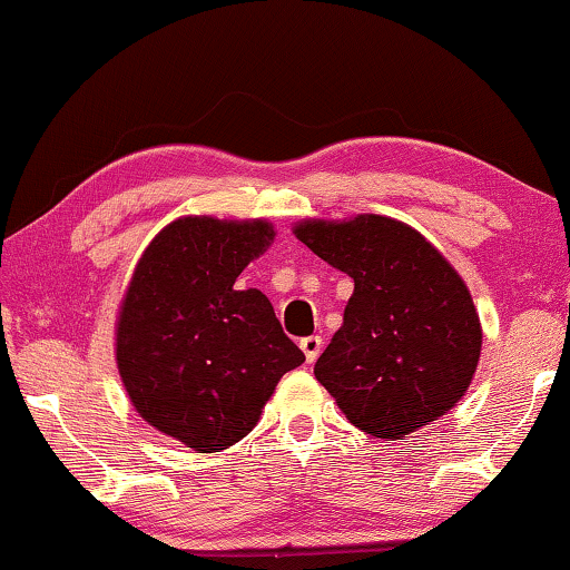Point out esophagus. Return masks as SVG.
Returning <instances> with one entry per match:
<instances>
[{
  "mask_svg": "<svg viewBox=\"0 0 570 570\" xmlns=\"http://www.w3.org/2000/svg\"><path fill=\"white\" fill-rule=\"evenodd\" d=\"M299 347H302V353L307 355V363H314V361H317V355L322 353V337L320 335L302 337L299 340Z\"/></svg>",
  "mask_w": 570,
  "mask_h": 570,
  "instance_id": "obj_1",
  "label": "esophagus"
}]
</instances>
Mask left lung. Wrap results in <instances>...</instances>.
<instances>
[{
  "instance_id": "1",
  "label": "left lung",
  "mask_w": 570,
  "mask_h": 570,
  "mask_svg": "<svg viewBox=\"0 0 570 570\" xmlns=\"http://www.w3.org/2000/svg\"><path fill=\"white\" fill-rule=\"evenodd\" d=\"M294 235L353 278L343 327L314 376L355 428L404 440L461 402L479 366L481 322L435 245L392 217L304 219Z\"/></svg>"
}]
</instances>
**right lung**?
<instances>
[{
	"instance_id": "right-lung-1",
	"label": "right lung",
	"mask_w": 570,
	"mask_h": 570,
	"mask_svg": "<svg viewBox=\"0 0 570 570\" xmlns=\"http://www.w3.org/2000/svg\"><path fill=\"white\" fill-rule=\"evenodd\" d=\"M274 240L266 219L181 217L135 266L117 320V368L142 420L199 453L256 428L263 404L304 353L268 296L235 282Z\"/></svg>"
}]
</instances>
